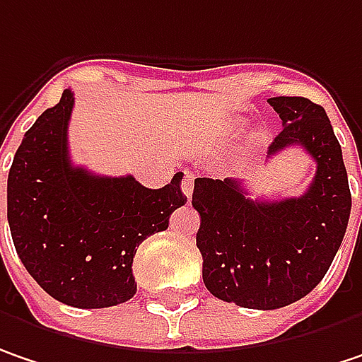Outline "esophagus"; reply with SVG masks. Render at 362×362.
Returning <instances> with one entry per match:
<instances>
[{
  "instance_id": "obj_1",
  "label": "esophagus",
  "mask_w": 362,
  "mask_h": 362,
  "mask_svg": "<svg viewBox=\"0 0 362 362\" xmlns=\"http://www.w3.org/2000/svg\"><path fill=\"white\" fill-rule=\"evenodd\" d=\"M192 190H194V174H186L184 180H182V192L186 194V199H190Z\"/></svg>"
}]
</instances>
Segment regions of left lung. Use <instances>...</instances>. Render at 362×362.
<instances>
[{
    "label": "left lung",
    "instance_id": "obj_1",
    "mask_svg": "<svg viewBox=\"0 0 362 362\" xmlns=\"http://www.w3.org/2000/svg\"><path fill=\"white\" fill-rule=\"evenodd\" d=\"M268 104L283 120L268 156L293 145L305 149L317 165L308 190L258 201L242 182L197 178L192 192L204 287L247 309L285 308L317 287L351 217L349 176L326 110L299 96L270 98Z\"/></svg>",
    "mask_w": 362,
    "mask_h": 362
}]
</instances>
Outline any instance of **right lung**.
Instances as JSON below:
<instances>
[{"label":"right lung","instance_id":"1","mask_svg":"<svg viewBox=\"0 0 362 362\" xmlns=\"http://www.w3.org/2000/svg\"><path fill=\"white\" fill-rule=\"evenodd\" d=\"M74 92L36 118L8 176V221L16 252L57 301L79 309L112 308L137 293L139 244L168 229L186 202L182 172L151 190L133 176L106 178L69 160Z\"/></svg>","mask_w":362,"mask_h":362}]
</instances>
